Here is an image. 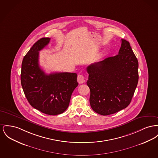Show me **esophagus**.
<instances>
[{"mask_svg":"<svg viewBox=\"0 0 158 158\" xmlns=\"http://www.w3.org/2000/svg\"><path fill=\"white\" fill-rule=\"evenodd\" d=\"M77 82L79 84H82L84 83L85 82V77H84V75L82 74H79L77 76Z\"/></svg>","mask_w":158,"mask_h":158,"instance_id":"1","label":"esophagus"}]
</instances>
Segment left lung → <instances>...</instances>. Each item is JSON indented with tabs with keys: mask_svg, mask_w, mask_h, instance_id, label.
<instances>
[{
	"mask_svg": "<svg viewBox=\"0 0 158 158\" xmlns=\"http://www.w3.org/2000/svg\"><path fill=\"white\" fill-rule=\"evenodd\" d=\"M118 55L88 65L86 84L93 110L103 116L126 108L139 81V62L128 41L121 39Z\"/></svg>",
	"mask_w": 158,
	"mask_h": 158,
	"instance_id": "left-lung-1",
	"label": "left lung"
}]
</instances>
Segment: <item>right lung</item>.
<instances>
[{"label": "right lung", "mask_w": 158, "mask_h": 158, "mask_svg": "<svg viewBox=\"0 0 158 158\" xmlns=\"http://www.w3.org/2000/svg\"><path fill=\"white\" fill-rule=\"evenodd\" d=\"M49 41V37L41 38L24 56L21 65V82L25 96L33 107L47 114L56 115L66 110L78 83L75 73L47 74L40 67L39 51Z\"/></svg>", "instance_id": "right-lung-1"}]
</instances>
